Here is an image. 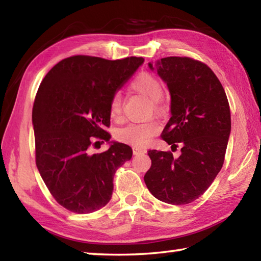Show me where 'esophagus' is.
<instances>
[{
  "instance_id": "obj_1",
  "label": "esophagus",
  "mask_w": 261,
  "mask_h": 261,
  "mask_svg": "<svg viewBox=\"0 0 261 261\" xmlns=\"http://www.w3.org/2000/svg\"><path fill=\"white\" fill-rule=\"evenodd\" d=\"M132 151H134L135 155H137V154H140V153H146V149L138 148V147H132Z\"/></svg>"
}]
</instances>
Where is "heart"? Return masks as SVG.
I'll use <instances>...</instances> for the list:
<instances>
[{"label":"heart","instance_id":"obj_1","mask_svg":"<svg viewBox=\"0 0 261 261\" xmlns=\"http://www.w3.org/2000/svg\"><path fill=\"white\" fill-rule=\"evenodd\" d=\"M130 87L132 90L151 100L154 110H159L161 107V98L163 94V87L161 82L152 73L141 72L131 82ZM110 116L115 120L120 118L122 114V98L120 93L113 95L109 105ZM160 131V124L158 122H144V123H130L124 127H121L116 132L118 140L123 143L131 144L134 146H145L151 141L152 137Z\"/></svg>","mask_w":261,"mask_h":261}]
</instances>
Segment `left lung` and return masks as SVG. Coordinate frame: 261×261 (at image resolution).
Segmentation results:
<instances>
[{"mask_svg":"<svg viewBox=\"0 0 261 261\" xmlns=\"http://www.w3.org/2000/svg\"><path fill=\"white\" fill-rule=\"evenodd\" d=\"M167 84L171 117L162 139L180 155L152 149V166L145 184L156 199L171 205H185L199 198L222 168L231 131L230 108L215 73L190 57H165L148 63Z\"/></svg>","mask_w":261,"mask_h":261,"instance_id":"8db88e82","label":"left lung"}]
</instances>
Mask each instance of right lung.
Listing matches in <instances>:
<instances>
[{"label": "right lung", "mask_w": 261, "mask_h": 261, "mask_svg": "<svg viewBox=\"0 0 261 261\" xmlns=\"http://www.w3.org/2000/svg\"><path fill=\"white\" fill-rule=\"evenodd\" d=\"M143 63L135 56H71L39 86L32 110L35 162L53 197L68 211L92 213L112 198L115 171L132 158V148L118 141H110L102 153L90 154L88 148L95 138L110 139L102 129L110 124V100Z\"/></svg>", "instance_id": "obj_1"}]
</instances>
